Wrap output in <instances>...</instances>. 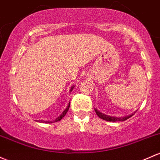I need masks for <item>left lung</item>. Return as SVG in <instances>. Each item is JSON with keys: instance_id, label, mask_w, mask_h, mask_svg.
Masks as SVG:
<instances>
[{"instance_id": "8db88e82", "label": "left lung", "mask_w": 160, "mask_h": 160, "mask_svg": "<svg viewBox=\"0 0 160 160\" xmlns=\"http://www.w3.org/2000/svg\"><path fill=\"white\" fill-rule=\"evenodd\" d=\"M95 112H96V113H97V115L98 116V117H100V118H101L102 120H107V121H110V122H117V121H124V120H127V119H129V117H131L132 115H133V113H132V114H131V115L127 116V117H120V118H117V117H109V116L105 115V114H103V113H102V112H99V111L97 110H96V109H95Z\"/></svg>"}]
</instances>
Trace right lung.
I'll list each match as a JSON object with an SVG mask.
<instances>
[{
	"instance_id": "1",
	"label": "right lung",
	"mask_w": 160,
	"mask_h": 160,
	"mask_svg": "<svg viewBox=\"0 0 160 160\" xmlns=\"http://www.w3.org/2000/svg\"><path fill=\"white\" fill-rule=\"evenodd\" d=\"M73 87H72V88L70 89V92L72 91V90H73ZM70 102L68 104V106H67V107L66 109H65L64 111H63V112H62L61 115H60V117H58V118L56 119V120H55L54 121H53V122H58V121H60V120H61L62 118H63V117H64L65 115H66V113L67 112V111H68L69 108H70ZM39 122H48V123H50V122H49V121H43V120H40V121H39Z\"/></svg>"
}]
</instances>
